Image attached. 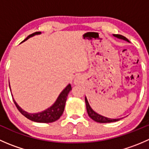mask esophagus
Wrapping results in <instances>:
<instances>
[{
	"mask_svg": "<svg viewBox=\"0 0 149 149\" xmlns=\"http://www.w3.org/2000/svg\"><path fill=\"white\" fill-rule=\"evenodd\" d=\"M79 79H75V84H79Z\"/></svg>",
	"mask_w": 149,
	"mask_h": 149,
	"instance_id": "obj_1",
	"label": "esophagus"
}]
</instances>
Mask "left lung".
<instances>
[{
  "label": "left lung",
  "instance_id": "8db88e82",
  "mask_svg": "<svg viewBox=\"0 0 149 149\" xmlns=\"http://www.w3.org/2000/svg\"><path fill=\"white\" fill-rule=\"evenodd\" d=\"M114 36L118 38L122 39V40H124L125 41L129 42V40L126 38L124 36L120 35V34H114ZM85 102H86V110L88 112V115L93 120L97 122V123H112V122H116L120 120V118L118 119H110V118H105V117L102 116V115H99V114L96 113L94 110L91 108V107L89 106V104H88V101H87L86 97H85Z\"/></svg>",
  "mask_w": 149,
  "mask_h": 149
}]
</instances>
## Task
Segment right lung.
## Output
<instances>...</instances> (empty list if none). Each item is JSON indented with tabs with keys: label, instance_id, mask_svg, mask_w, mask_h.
Instances as JSON below:
<instances>
[{
	"label": "right lung",
	"instance_id": "right-lung-1",
	"mask_svg": "<svg viewBox=\"0 0 149 149\" xmlns=\"http://www.w3.org/2000/svg\"><path fill=\"white\" fill-rule=\"evenodd\" d=\"M41 34L40 31H36V32L33 33V34L29 35L26 39H25L24 41L26 40L29 37H33L34 35L36 34ZM10 87V86H9ZM71 90V86L70 84H68L67 86L65 87V89H63V91L61 93V94L59 95L58 98L57 99L56 102L55 104L52 105V107H50L49 108L47 109L46 110L43 111L42 112H39V113L36 114H31L28 113V112L24 111L20 107H19V105L16 104L15 100H13L15 105L17 107V109H19V112L22 114L24 117H26V118H28L29 120L34 122H37V123H52V122L56 121L57 120L61 118V116L62 115L63 112L64 111V108H65V104L66 100H67V97L68 95V93L70 92V91Z\"/></svg>",
	"mask_w": 149,
	"mask_h": 149
}]
</instances>
